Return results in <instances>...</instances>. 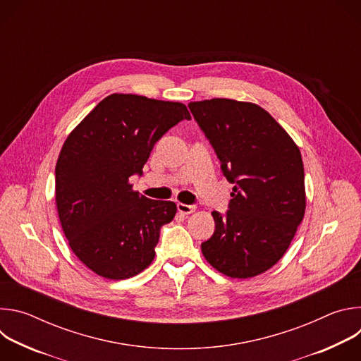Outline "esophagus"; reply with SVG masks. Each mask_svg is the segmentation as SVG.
<instances>
[{"mask_svg":"<svg viewBox=\"0 0 361 361\" xmlns=\"http://www.w3.org/2000/svg\"><path fill=\"white\" fill-rule=\"evenodd\" d=\"M177 210H178V213L187 216V214L194 213L195 207H194V205H188V204H184V202H177Z\"/></svg>","mask_w":361,"mask_h":361,"instance_id":"1","label":"esophagus"}]
</instances>
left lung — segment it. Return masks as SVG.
<instances>
[{
  "instance_id": "obj_1",
  "label": "left lung",
  "mask_w": 361,
  "mask_h": 361,
  "mask_svg": "<svg viewBox=\"0 0 361 361\" xmlns=\"http://www.w3.org/2000/svg\"><path fill=\"white\" fill-rule=\"evenodd\" d=\"M188 109L234 184L227 214L212 213L216 230L201 244L202 255L227 277L259 276L284 255L304 219L300 149L254 102L213 98L192 101Z\"/></svg>"
}]
</instances>
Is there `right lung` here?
Instances as JSON below:
<instances>
[{"mask_svg": "<svg viewBox=\"0 0 361 361\" xmlns=\"http://www.w3.org/2000/svg\"><path fill=\"white\" fill-rule=\"evenodd\" d=\"M191 116L181 102L111 94L68 134L56 166V204L68 245L95 274L124 280L154 260L177 205L133 190L149 152Z\"/></svg>", "mask_w": 361, "mask_h": 361, "instance_id": "add662e5", "label": "right lung"}]
</instances>
